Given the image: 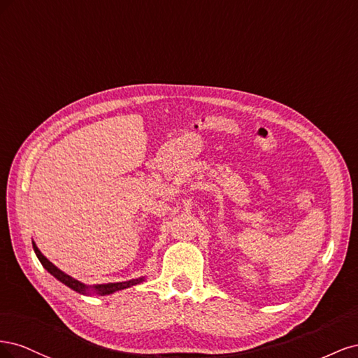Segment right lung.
I'll list each match as a JSON object with an SVG mask.
<instances>
[{
  "label": "right lung",
  "instance_id": "1",
  "mask_svg": "<svg viewBox=\"0 0 358 358\" xmlns=\"http://www.w3.org/2000/svg\"><path fill=\"white\" fill-rule=\"evenodd\" d=\"M32 248H34V252L37 255V258L40 259L41 266L45 267L48 272L55 276L58 280H61V282L64 285H67L69 288L74 289L80 292V294H92V292H95V294H100V296H107V294H112V292H116L119 289H125V288H129L133 285H137L140 282H143L145 278H138V279H131V280H125V282H113V284H100V285H85L82 282H79L78 279H74L71 276H69L67 273H64L62 270H59L55 264H52L49 259L43 255L40 252V249L37 248V245L32 242Z\"/></svg>",
  "mask_w": 358,
  "mask_h": 358
}]
</instances>
